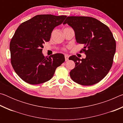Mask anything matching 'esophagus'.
I'll return each mask as SVG.
<instances>
[{
	"mask_svg": "<svg viewBox=\"0 0 123 123\" xmlns=\"http://www.w3.org/2000/svg\"><path fill=\"white\" fill-rule=\"evenodd\" d=\"M64 57H65L66 61H68V58H69V56H68V55H64Z\"/></svg>",
	"mask_w": 123,
	"mask_h": 123,
	"instance_id": "esophagus-1",
	"label": "esophagus"
}]
</instances>
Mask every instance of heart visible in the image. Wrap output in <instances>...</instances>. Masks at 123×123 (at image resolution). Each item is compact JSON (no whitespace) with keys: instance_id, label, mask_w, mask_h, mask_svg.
<instances>
[{"instance_id":"1","label":"heart","mask_w":123,"mask_h":123,"mask_svg":"<svg viewBox=\"0 0 123 123\" xmlns=\"http://www.w3.org/2000/svg\"><path fill=\"white\" fill-rule=\"evenodd\" d=\"M65 29H66V28H65ZM53 32H54V31H53V32H52V34H53Z\"/></svg>"}]
</instances>
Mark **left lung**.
Masks as SVG:
<instances>
[{
	"label": "left lung",
	"mask_w": 123,
	"mask_h": 123,
	"mask_svg": "<svg viewBox=\"0 0 123 123\" xmlns=\"http://www.w3.org/2000/svg\"><path fill=\"white\" fill-rule=\"evenodd\" d=\"M73 29L76 41L84 44L86 57L80 59L75 55L69 60L75 63L70 72L74 82L84 86L94 85L104 79L112 67L116 53V43L107 25L95 18L84 16L68 17L63 24Z\"/></svg>",
	"instance_id": "obj_1"
}]
</instances>
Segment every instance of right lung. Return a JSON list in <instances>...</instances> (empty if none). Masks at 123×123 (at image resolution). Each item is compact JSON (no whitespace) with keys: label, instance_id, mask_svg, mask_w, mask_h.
Returning a JSON list of instances; mask_svg holds the SVG:
<instances>
[{"label":"right lung","instance_id":"1","mask_svg":"<svg viewBox=\"0 0 123 123\" xmlns=\"http://www.w3.org/2000/svg\"><path fill=\"white\" fill-rule=\"evenodd\" d=\"M66 16L39 14L18 26L10 44L11 62L17 74L25 82L37 85L52 78L57 67L65 61L63 54L45 57L43 44L49 41L53 29Z\"/></svg>","mask_w":123,"mask_h":123}]
</instances>
